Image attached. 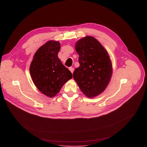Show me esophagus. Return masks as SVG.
<instances>
[{"label":"esophagus","instance_id":"1","mask_svg":"<svg viewBox=\"0 0 147 147\" xmlns=\"http://www.w3.org/2000/svg\"><path fill=\"white\" fill-rule=\"evenodd\" d=\"M69 70L71 71V73L73 74L74 72V68L73 67H69Z\"/></svg>","mask_w":147,"mask_h":147}]
</instances>
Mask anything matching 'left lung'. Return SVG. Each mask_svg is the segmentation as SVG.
<instances>
[{
    "mask_svg": "<svg viewBox=\"0 0 147 147\" xmlns=\"http://www.w3.org/2000/svg\"><path fill=\"white\" fill-rule=\"evenodd\" d=\"M80 66L75 69L73 78L88 98L98 96L109 84L113 73L107 51L95 38L86 36L77 42Z\"/></svg>",
    "mask_w": 147,
    "mask_h": 147,
    "instance_id": "left-lung-1",
    "label": "left lung"
}]
</instances>
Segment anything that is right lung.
Segmentation results:
<instances>
[{"mask_svg":"<svg viewBox=\"0 0 147 147\" xmlns=\"http://www.w3.org/2000/svg\"><path fill=\"white\" fill-rule=\"evenodd\" d=\"M60 43L49 40L38 49L30 67L32 80L42 94L55 96L64 84L72 78L70 71L58 58Z\"/></svg>","mask_w":147,"mask_h":147,"instance_id":"1","label":"right lung"}]
</instances>
